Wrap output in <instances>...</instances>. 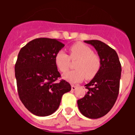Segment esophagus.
<instances>
[{"label": "esophagus", "mask_w": 135, "mask_h": 135, "mask_svg": "<svg viewBox=\"0 0 135 135\" xmlns=\"http://www.w3.org/2000/svg\"><path fill=\"white\" fill-rule=\"evenodd\" d=\"M77 88V86L76 85H71V90H75Z\"/></svg>", "instance_id": "esophagus-1"}]
</instances>
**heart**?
Instances as JSON below:
<instances>
[{"instance_id":"1","label":"heart","mask_w":135,"mask_h":135,"mask_svg":"<svg viewBox=\"0 0 135 135\" xmlns=\"http://www.w3.org/2000/svg\"><path fill=\"white\" fill-rule=\"evenodd\" d=\"M69 51L70 56L63 51H59L55 56V64L62 73L68 71L70 59H78L74 65L76 70L65 74L64 79L71 83H77L84 78L86 80L92 79L98 74L101 69V59L89 46L77 42L70 46Z\"/></svg>"}]
</instances>
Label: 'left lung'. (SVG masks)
Segmentation results:
<instances>
[{
    "instance_id": "left-lung-1",
    "label": "left lung",
    "mask_w": 135,
    "mask_h": 135,
    "mask_svg": "<svg viewBox=\"0 0 135 135\" xmlns=\"http://www.w3.org/2000/svg\"><path fill=\"white\" fill-rule=\"evenodd\" d=\"M84 42L93 45L98 52L101 66L95 78L84 86L88 92L77 103L82 115L97 119L108 114L116 101L120 89L121 64L115 50L103 42Z\"/></svg>"
}]
</instances>
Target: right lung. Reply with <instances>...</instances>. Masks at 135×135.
Wrapping results in <instances>:
<instances>
[{"instance_id":"add662e5","label":"right lung","mask_w":135,"mask_h":135,"mask_svg":"<svg viewBox=\"0 0 135 135\" xmlns=\"http://www.w3.org/2000/svg\"><path fill=\"white\" fill-rule=\"evenodd\" d=\"M64 44L56 39L39 38L21 49L15 65L20 99L31 113L47 116L59 108L64 93L71 85L61 77L55 56Z\"/></svg>"}]
</instances>
